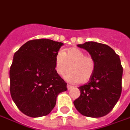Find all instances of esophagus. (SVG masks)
<instances>
[{"label":"esophagus","instance_id":"1","mask_svg":"<svg viewBox=\"0 0 130 130\" xmlns=\"http://www.w3.org/2000/svg\"><path fill=\"white\" fill-rule=\"evenodd\" d=\"M67 87H68V90H70L71 89L73 88V86H71L70 84H68V85H67Z\"/></svg>","mask_w":130,"mask_h":130}]
</instances>
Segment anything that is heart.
Returning a JSON list of instances; mask_svg holds the SVG:
<instances>
[{
    "mask_svg": "<svg viewBox=\"0 0 130 130\" xmlns=\"http://www.w3.org/2000/svg\"><path fill=\"white\" fill-rule=\"evenodd\" d=\"M55 71L59 76H63L69 69L71 72L65 76L68 82L84 84L93 76L96 63L92 56L85 54L76 47L58 52L54 58Z\"/></svg>",
    "mask_w": 130,
    "mask_h": 130,
    "instance_id": "heart-1",
    "label": "heart"
}]
</instances>
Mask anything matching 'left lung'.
I'll list each match as a JSON object with an SVG mask.
<instances>
[{
	"instance_id": "obj_1",
	"label": "left lung",
	"mask_w": 130,
	"mask_h": 130,
	"mask_svg": "<svg viewBox=\"0 0 130 130\" xmlns=\"http://www.w3.org/2000/svg\"><path fill=\"white\" fill-rule=\"evenodd\" d=\"M93 57L96 67L87 84L79 87L81 94L73 103L84 116L98 118L110 113L121 94L123 68L119 56L103 43L88 41L78 44Z\"/></svg>"
}]
</instances>
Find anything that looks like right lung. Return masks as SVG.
<instances>
[{
	"label": "right lung",
	"instance_id": "obj_1",
	"mask_svg": "<svg viewBox=\"0 0 130 130\" xmlns=\"http://www.w3.org/2000/svg\"><path fill=\"white\" fill-rule=\"evenodd\" d=\"M61 42L41 38L30 40L15 52L10 68V92L19 110L30 117L48 114L57 95L68 89L57 73L54 58Z\"/></svg>",
	"mask_w": 130,
	"mask_h": 130
}]
</instances>
